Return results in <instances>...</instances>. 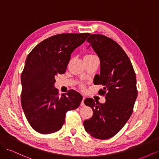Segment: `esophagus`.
I'll list each match as a JSON object with an SVG mask.
<instances>
[{"mask_svg": "<svg viewBox=\"0 0 159 159\" xmlns=\"http://www.w3.org/2000/svg\"><path fill=\"white\" fill-rule=\"evenodd\" d=\"M84 99H85V98L84 97L83 99H82V101H81V102L80 103V105H81V107H83V106H84V105H85V104H84Z\"/></svg>", "mask_w": 159, "mask_h": 159, "instance_id": "esophagus-1", "label": "esophagus"}]
</instances>
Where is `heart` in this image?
Masks as SVG:
<instances>
[{"mask_svg":"<svg viewBox=\"0 0 159 159\" xmlns=\"http://www.w3.org/2000/svg\"><path fill=\"white\" fill-rule=\"evenodd\" d=\"M93 56H93V55L87 54V55H85V56H84V59H88V58H90V57H93Z\"/></svg>","mask_w":159,"mask_h":159,"instance_id":"heart-1","label":"heart"}]
</instances>
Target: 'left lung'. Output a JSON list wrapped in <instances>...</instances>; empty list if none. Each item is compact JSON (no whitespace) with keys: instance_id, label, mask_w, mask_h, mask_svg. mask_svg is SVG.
<instances>
[{"instance_id":"left-lung-1","label":"left lung","mask_w":159,"mask_h":159,"mask_svg":"<svg viewBox=\"0 0 159 159\" xmlns=\"http://www.w3.org/2000/svg\"><path fill=\"white\" fill-rule=\"evenodd\" d=\"M100 60V74L95 85L102 84L105 102L86 98L84 103L93 110V115L84 122L85 131L98 139L113 137L127 122L137 97L136 75L129 57L112 39L101 34H91L87 39Z\"/></svg>"}]
</instances>
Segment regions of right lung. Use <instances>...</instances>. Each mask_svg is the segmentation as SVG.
I'll use <instances>...</instances> for the list:
<instances>
[{
	"label": "right lung",
	"mask_w": 159,
	"mask_h": 159,
	"mask_svg": "<svg viewBox=\"0 0 159 159\" xmlns=\"http://www.w3.org/2000/svg\"><path fill=\"white\" fill-rule=\"evenodd\" d=\"M89 33L61 34L39 43L28 55L21 74V103L30 126L42 134L55 133L65 123L68 111L78 108L83 98L71 89L59 96L55 78L64 74L71 53Z\"/></svg>",
	"instance_id": "add662e5"
}]
</instances>
